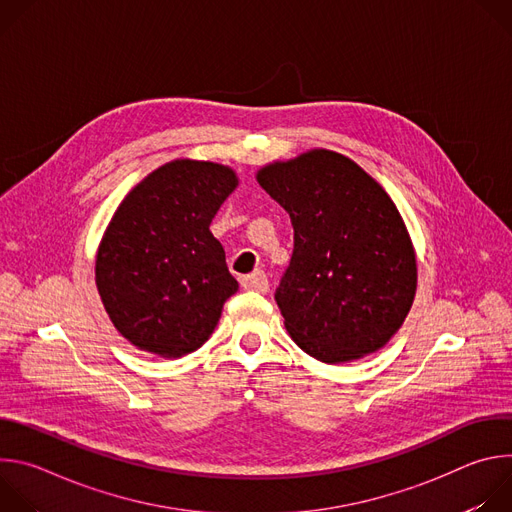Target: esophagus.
<instances>
[{
	"instance_id": "1",
	"label": "esophagus",
	"mask_w": 512,
	"mask_h": 512,
	"mask_svg": "<svg viewBox=\"0 0 512 512\" xmlns=\"http://www.w3.org/2000/svg\"><path fill=\"white\" fill-rule=\"evenodd\" d=\"M241 283H243V287H245V289L259 291V294H265V291L269 289V279H267V275H265L261 269L253 271L251 275H245Z\"/></svg>"
}]
</instances>
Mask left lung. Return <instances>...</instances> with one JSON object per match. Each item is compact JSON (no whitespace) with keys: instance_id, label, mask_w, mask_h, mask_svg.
<instances>
[{"instance_id":"obj_1","label":"left lung","mask_w":512,"mask_h":512,"mask_svg":"<svg viewBox=\"0 0 512 512\" xmlns=\"http://www.w3.org/2000/svg\"><path fill=\"white\" fill-rule=\"evenodd\" d=\"M294 227L275 302L294 342L322 362L379 350L415 296L417 263L387 192L352 160L312 150L257 174Z\"/></svg>"}]
</instances>
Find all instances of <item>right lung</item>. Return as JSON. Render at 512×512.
<instances>
[{
  "mask_svg": "<svg viewBox=\"0 0 512 512\" xmlns=\"http://www.w3.org/2000/svg\"><path fill=\"white\" fill-rule=\"evenodd\" d=\"M237 188L231 168L176 160L119 204L97 253V287L137 348L178 358L200 348L239 289L210 223Z\"/></svg>",
  "mask_w": 512,
  "mask_h": 512,
  "instance_id": "add662e5",
  "label": "right lung"
}]
</instances>
